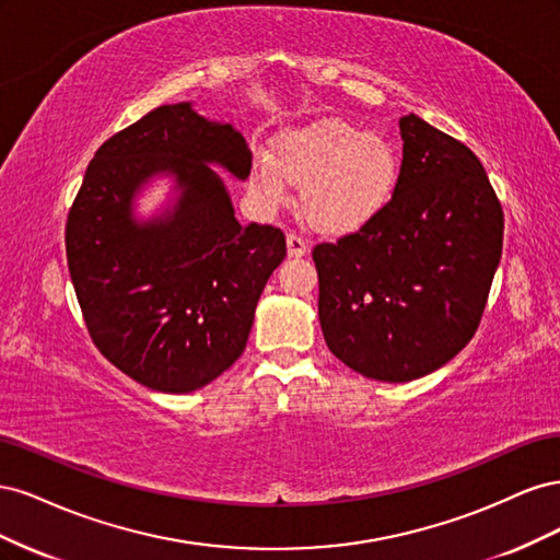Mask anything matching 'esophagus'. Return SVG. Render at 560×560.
Returning <instances> with one entry per match:
<instances>
[{"mask_svg":"<svg viewBox=\"0 0 560 560\" xmlns=\"http://www.w3.org/2000/svg\"><path fill=\"white\" fill-rule=\"evenodd\" d=\"M287 252H290V257L299 259V257H303V254L308 252V245H306V241L301 238V235L287 233Z\"/></svg>","mask_w":560,"mask_h":560,"instance_id":"34e87169","label":"esophagus"}]
</instances>
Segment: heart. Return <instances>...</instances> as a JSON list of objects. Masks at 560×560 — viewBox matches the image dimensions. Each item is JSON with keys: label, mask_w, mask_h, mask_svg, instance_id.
<instances>
[{"label": "heart", "mask_w": 560, "mask_h": 560, "mask_svg": "<svg viewBox=\"0 0 560 560\" xmlns=\"http://www.w3.org/2000/svg\"><path fill=\"white\" fill-rule=\"evenodd\" d=\"M287 179L303 184L301 208L315 229L348 233L371 222L393 200L399 156L385 135L325 118L284 132L276 159L254 156L252 182L264 196L284 198Z\"/></svg>", "instance_id": "1"}]
</instances>
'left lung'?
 Returning <instances> with one entry per match:
<instances>
[{
  "label": "left lung",
  "instance_id": "8db88e82",
  "mask_svg": "<svg viewBox=\"0 0 560 560\" xmlns=\"http://www.w3.org/2000/svg\"><path fill=\"white\" fill-rule=\"evenodd\" d=\"M393 200L336 243H319V325L329 350L385 383L428 376L469 341L502 257V206L481 161L451 135L399 118Z\"/></svg>",
  "mask_w": 560,
  "mask_h": 560
}]
</instances>
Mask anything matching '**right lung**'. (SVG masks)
Instances as JSON below:
<instances>
[{"instance_id":"obj_1","label":"right lung","mask_w":560,"mask_h":560,"mask_svg":"<svg viewBox=\"0 0 560 560\" xmlns=\"http://www.w3.org/2000/svg\"><path fill=\"white\" fill-rule=\"evenodd\" d=\"M210 165L245 179L243 135L191 103L156 107L95 151L67 217V266L95 348L159 393H194L241 358L287 254L280 229L238 224ZM161 172L176 177L178 202L138 223L131 200Z\"/></svg>"}]
</instances>
